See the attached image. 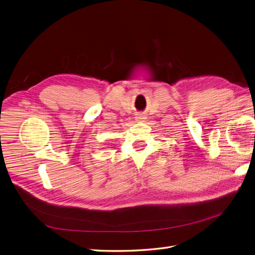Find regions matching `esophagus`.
<instances>
[{
  "instance_id": "34e87169",
  "label": "esophagus",
  "mask_w": 255,
  "mask_h": 255,
  "mask_svg": "<svg viewBox=\"0 0 255 255\" xmlns=\"http://www.w3.org/2000/svg\"><path fill=\"white\" fill-rule=\"evenodd\" d=\"M142 119H144V117H143V116H142L141 114L136 116V120H142Z\"/></svg>"
}]
</instances>
